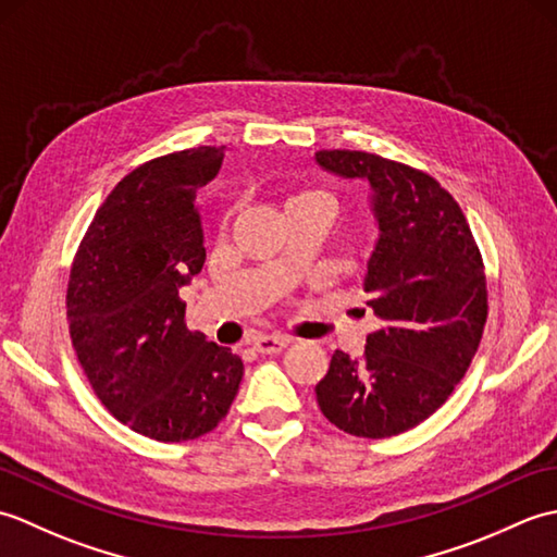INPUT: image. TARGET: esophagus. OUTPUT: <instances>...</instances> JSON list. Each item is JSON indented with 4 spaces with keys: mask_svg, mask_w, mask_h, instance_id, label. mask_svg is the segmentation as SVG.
<instances>
[{
    "mask_svg": "<svg viewBox=\"0 0 557 557\" xmlns=\"http://www.w3.org/2000/svg\"><path fill=\"white\" fill-rule=\"evenodd\" d=\"M289 339L285 337H270V335H260L253 339V349L258 354H280L282 349H287Z\"/></svg>",
    "mask_w": 557,
    "mask_h": 557,
    "instance_id": "esophagus-1",
    "label": "esophagus"
}]
</instances>
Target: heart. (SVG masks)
I'll use <instances>...</instances> for the list:
<instances>
[{
	"label": "heart",
	"instance_id": "heart-1",
	"mask_svg": "<svg viewBox=\"0 0 557 557\" xmlns=\"http://www.w3.org/2000/svg\"><path fill=\"white\" fill-rule=\"evenodd\" d=\"M297 198H323V200H327V203H330V198L325 194H301ZM297 198H292V200H297Z\"/></svg>",
	"mask_w": 557,
	"mask_h": 557
}]
</instances>
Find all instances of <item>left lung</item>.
I'll use <instances>...</instances> for the list:
<instances>
[{
    "label": "left lung",
    "mask_w": 557,
    "mask_h": 557,
    "mask_svg": "<svg viewBox=\"0 0 557 557\" xmlns=\"http://www.w3.org/2000/svg\"><path fill=\"white\" fill-rule=\"evenodd\" d=\"M315 162L369 186L377 239L363 277L381 330L361 359L335 351L318 407L357 437L405 433L445 405L479 349L488 315L479 246L457 200L433 176L361 150Z\"/></svg>",
    "instance_id": "obj_1"
}]
</instances>
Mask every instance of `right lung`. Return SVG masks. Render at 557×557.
I'll return each mask as SVG.
<instances>
[{"mask_svg":"<svg viewBox=\"0 0 557 557\" xmlns=\"http://www.w3.org/2000/svg\"><path fill=\"white\" fill-rule=\"evenodd\" d=\"M224 146L170 152L112 188L71 265L66 315L81 369L116 421L160 443L206 435L244 375L232 349L186 327L180 289L206 263L196 208Z\"/></svg>","mask_w":557,"mask_h":557,"instance_id":"1","label":"right lung"}]
</instances>
